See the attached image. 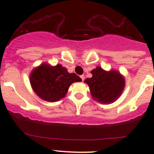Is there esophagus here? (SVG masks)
<instances>
[{
	"label": "esophagus",
	"instance_id": "obj_1",
	"mask_svg": "<svg viewBox=\"0 0 154 154\" xmlns=\"http://www.w3.org/2000/svg\"><path fill=\"white\" fill-rule=\"evenodd\" d=\"M80 78H81V79H82V82H84V80H85V75H81V76H80Z\"/></svg>",
	"mask_w": 154,
	"mask_h": 154
}]
</instances>
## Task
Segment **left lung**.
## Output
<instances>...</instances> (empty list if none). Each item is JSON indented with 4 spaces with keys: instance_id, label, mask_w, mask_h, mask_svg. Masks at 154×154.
Wrapping results in <instances>:
<instances>
[{
    "instance_id": "1",
    "label": "left lung",
    "mask_w": 154,
    "mask_h": 154,
    "mask_svg": "<svg viewBox=\"0 0 154 154\" xmlns=\"http://www.w3.org/2000/svg\"><path fill=\"white\" fill-rule=\"evenodd\" d=\"M93 76L85 79L96 101L110 104L116 100L124 90L125 78L117 70L105 71L100 66L91 71Z\"/></svg>"
}]
</instances>
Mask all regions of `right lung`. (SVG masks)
Returning a JSON list of instances; mask_svg holds the SVG:
<instances>
[{"label":"right lung","mask_w":154,"mask_h":154,"mask_svg":"<svg viewBox=\"0 0 154 154\" xmlns=\"http://www.w3.org/2000/svg\"><path fill=\"white\" fill-rule=\"evenodd\" d=\"M29 82L35 93L43 100L55 102L66 96L73 82H82L75 73H69L61 64L50 66L42 64L32 69Z\"/></svg>","instance_id":"1"}]
</instances>
